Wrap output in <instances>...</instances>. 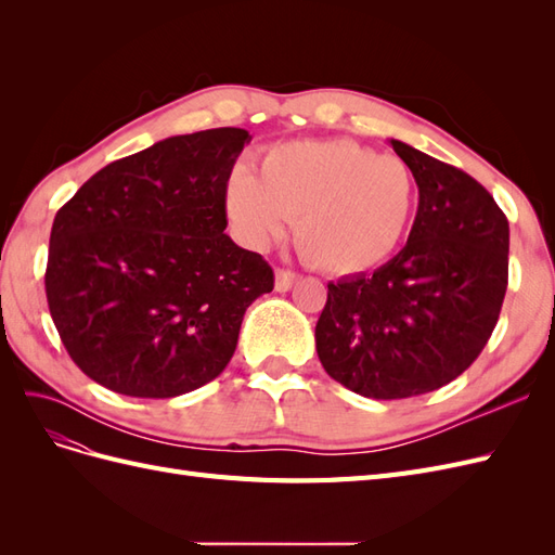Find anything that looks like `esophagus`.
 <instances>
[{"mask_svg": "<svg viewBox=\"0 0 555 555\" xmlns=\"http://www.w3.org/2000/svg\"><path fill=\"white\" fill-rule=\"evenodd\" d=\"M298 282V273L287 271V268H278L275 271V289L278 292H289Z\"/></svg>", "mask_w": 555, "mask_h": 555, "instance_id": "esophagus-1", "label": "esophagus"}]
</instances>
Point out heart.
Segmentation results:
<instances>
[{
    "label": "heart",
    "mask_w": 555,
    "mask_h": 555,
    "mask_svg": "<svg viewBox=\"0 0 555 555\" xmlns=\"http://www.w3.org/2000/svg\"><path fill=\"white\" fill-rule=\"evenodd\" d=\"M416 206L408 162L347 139L289 141L268 147L259 176L238 166L227 184V212L251 245L294 238L308 263L357 275L389 259Z\"/></svg>",
    "instance_id": "heart-1"
}]
</instances>
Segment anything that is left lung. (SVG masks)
Segmentation results:
<instances>
[{
	"label": "left lung",
	"instance_id": "1",
	"mask_svg": "<svg viewBox=\"0 0 555 555\" xmlns=\"http://www.w3.org/2000/svg\"><path fill=\"white\" fill-rule=\"evenodd\" d=\"M418 208L408 245L373 275L328 282L314 328L324 371L349 391L412 398L481 354L507 292L509 222L481 184L402 141Z\"/></svg>",
	"mask_w": 555,
	"mask_h": 555
}]
</instances>
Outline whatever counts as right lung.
<instances>
[{"label":"right lung","instance_id":"add662e5","mask_svg":"<svg viewBox=\"0 0 555 555\" xmlns=\"http://www.w3.org/2000/svg\"><path fill=\"white\" fill-rule=\"evenodd\" d=\"M251 137L238 127L164 139L96 171L57 210L46 296L74 363L133 398L212 382L273 268L233 243L227 184Z\"/></svg>","mask_w":555,"mask_h":555}]
</instances>
